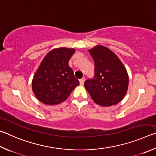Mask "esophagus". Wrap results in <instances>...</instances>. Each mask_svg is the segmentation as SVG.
<instances>
[{
    "label": "esophagus",
    "instance_id": "esophagus-1",
    "mask_svg": "<svg viewBox=\"0 0 156 156\" xmlns=\"http://www.w3.org/2000/svg\"><path fill=\"white\" fill-rule=\"evenodd\" d=\"M84 81H85V78H82L80 79V85H83Z\"/></svg>",
    "mask_w": 156,
    "mask_h": 156
}]
</instances>
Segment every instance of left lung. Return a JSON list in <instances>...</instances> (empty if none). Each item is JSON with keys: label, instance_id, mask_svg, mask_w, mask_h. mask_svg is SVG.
<instances>
[{"label": "left lung", "instance_id": "8db88e82", "mask_svg": "<svg viewBox=\"0 0 156 156\" xmlns=\"http://www.w3.org/2000/svg\"><path fill=\"white\" fill-rule=\"evenodd\" d=\"M95 63V75L84 83L92 100L98 105H116L123 100L129 77L122 62L108 48L98 45L89 50Z\"/></svg>", "mask_w": 156, "mask_h": 156}]
</instances>
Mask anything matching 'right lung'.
Segmentation results:
<instances>
[{
  "label": "right lung",
  "mask_w": 156,
  "mask_h": 156,
  "mask_svg": "<svg viewBox=\"0 0 156 156\" xmlns=\"http://www.w3.org/2000/svg\"><path fill=\"white\" fill-rule=\"evenodd\" d=\"M74 52V48H55L42 60L32 81L33 91L41 102L47 105L63 102L78 85L68 64Z\"/></svg>",
  "instance_id": "add662e5"
}]
</instances>
